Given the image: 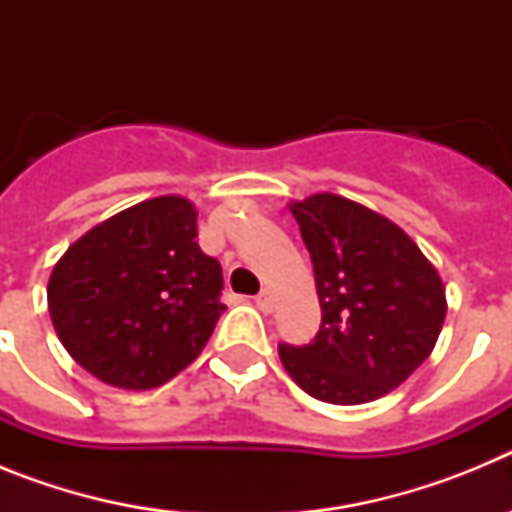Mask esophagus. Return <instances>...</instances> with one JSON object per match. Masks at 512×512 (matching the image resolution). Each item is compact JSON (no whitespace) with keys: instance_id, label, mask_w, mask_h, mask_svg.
Segmentation results:
<instances>
[{"instance_id":"obj_1","label":"esophagus","mask_w":512,"mask_h":512,"mask_svg":"<svg viewBox=\"0 0 512 512\" xmlns=\"http://www.w3.org/2000/svg\"><path fill=\"white\" fill-rule=\"evenodd\" d=\"M253 302H256V307H259L261 312H271V307H274V297H271L269 289H261L259 295L253 297Z\"/></svg>"}]
</instances>
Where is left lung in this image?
I'll return each mask as SVG.
<instances>
[{
    "instance_id": "1",
    "label": "left lung",
    "mask_w": 512,
    "mask_h": 512,
    "mask_svg": "<svg viewBox=\"0 0 512 512\" xmlns=\"http://www.w3.org/2000/svg\"><path fill=\"white\" fill-rule=\"evenodd\" d=\"M289 210L310 251L323 323L307 346H279V359L315 400H377L431 356L446 318V287L390 217L330 192Z\"/></svg>"
}]
</instances>
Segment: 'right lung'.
I'll list each match as a JSON object with an SVG mask.
<instances>
[{
    "label": "right lung",
    "instance_id": "obj_1",
    "mask_svg": "<svg viewBox=\"0 0 512 512\" xmlns=\"http://www.w3.org/2000/svg\"><path fill=\"white\" fill-rule=\"evenodd\" d=\"M223 269L197 246V210L164 194L71 243L48 279V312L71 359L120 390H153L210 341Z\"/></svg>",
    "mask_w": 512,
    "mask_h": 512
}]
</instances>
